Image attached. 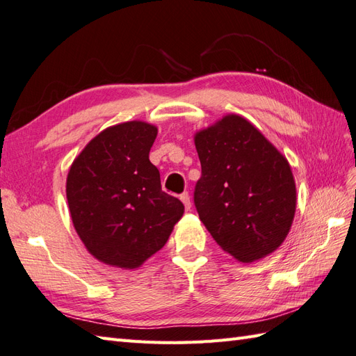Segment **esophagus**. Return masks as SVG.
<instances>
[{
	"instance_id": "esophagus-1",
	"label": "esophagus",
	"mask_w": 356,
	"mask_h": 356,
	"mask_svg": "<svg viewBox=\"0 0 356 356\" xmlns=\"http://www.w3.org/2000/svg\"><path fill=\"white\" fill-rule=\"evenodd\" d=\"M180 200H181V203L185 204V207L186 209H189L191 207V198H189V194L188 193H184L180 195Z\"/></svg>"
}]
</instances>
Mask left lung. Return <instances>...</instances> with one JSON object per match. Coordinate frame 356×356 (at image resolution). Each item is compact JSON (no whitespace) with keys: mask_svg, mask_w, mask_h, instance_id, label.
I'll return each mask as SVG.
<instances>
[{"mask_svg":"<svg viewBox=\"0 0 356 356\" xmlns=\"http://www.w3.org/2000/svg\"><path fill=\"white\" fill-rule=\"evenodd\" d=\"M194 141L202 163L194 203L212 238L243 263L275 251L296 211L287 159L236 114L197 132Z\"/></svg>","mask_w":356,"mask_h":356,"instance_id":"1","label":"left lung"}]
</instances>
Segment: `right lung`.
Returning a JSON list of instances; mask_svg holds the SVG:
<instances>
[{"label": "right lung", "mask_w": 356, "mask_h": 356, "mask_svg": "<svg viewBox=\"0 0 356 356\" xmlns=\"http://www.w3.org/2000/svg\"><path fill=\"white\" fill-rule=\"evenodd\" d=\"M156 135L153 124L136 120L106 127L69 170L72 222L91 256L106 265L141 266L184 215V204L163 193L149 159Z\"/></svg>", "instance_id": "right-lung-1"}]
</instances>
